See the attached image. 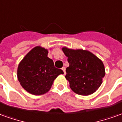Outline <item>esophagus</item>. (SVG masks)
I'll list each match as a JSON object with an SVG mask.
<instances>
[{
	"label": "esophagus",
	"mask_w": 122,
	"mask_h": 122,
	"mask_svg": "<svg viewBox=\"0 0 122 122\" xmlns=\"http://www.w3.org/2000/svg\"><path fill=\"white\" fill-rule=\"evenodd\" d=\"M61 69L63 70V73H64V75H65V73H66V72H65V67H63Z\"/></svg>",
	"instance_id": "34e87169"
}]
</instances>
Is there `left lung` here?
<instances>
[{
    "label": "left lung",
    "instance_id": "8db88e82",
    "mask_svg": "<svg viewBox=\"0 0 122 122\" xmlns=\"http://www.w3.org/2000/svg\"><path fill=\"white\" fill-rule=\"evenodd\" d=\"M69 66L65 78L71 90L82 96L93 94L102 83L105 68L101 59L88 50L62 47Z\"/></svg>",
    "mask_w": 122,
    "mask_h": 122
}]
</instances>
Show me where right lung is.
<instances>
[{
	"instance_id": "right-lung-1",
	"label": "right lung",
	"mask_w": 122,
	"mask_h": 122,
	"mask_svg": "<svg viewBox=\"0 0 122 122\" xmlns=\"http://www.w3.org/2000/svg\"><path fill=\"white\" fill-rule=\"evenodd\" d=\"M47 55V49L35 47L18 65V81L23 88L31 94L41 95L47 92L54 80L59 75L63 74L62 70L55 68L53 61Z\"/></svg>"
}]
</instances>
